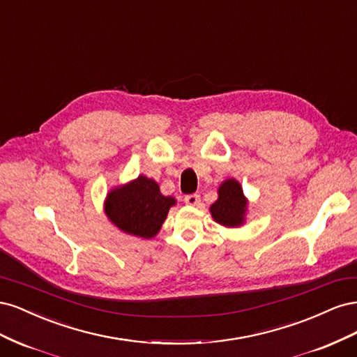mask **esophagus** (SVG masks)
<instances>
[{
  "mask_svg": "<svg viewBox=\"0 0 357 357\" xmlns=\"http://www.w3.org/2000/svg\"><path fill=\"white\" fill-rule=\"evenodd\" d=\"M185 202H186L188 205H199L201 197L198 195V193H190V195H186V197H185Z\"/></svg>",
  "mask_w": 357,
  "mask_h": 357,
  "instance_id": "34e87169",
  "label": "esophagus"
}]
</instances>
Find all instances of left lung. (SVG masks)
<instances>
[{"label": "left lung", "instance_id": "left-lung-1", "mask_svg": "<svg viewBox=\"0 0 357 357\" xmlns=\"http://www.w3.org/2000/svg\"><path fill=\"white\" fill-rule=\"evenodd\" d=\"M218 193V201L210 207L214 222L226 226V228H238L245 220L248 204L241 185L235 178H228L219 186Z\"/></svg>", "mask_w": 357, "mask_h": 357}]
</instances>
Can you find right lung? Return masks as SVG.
<instances>
[{
    "label": "right lung",
    "mask_w": 357,
    "mask_h": 357,
    "mask_svg": "<svg viewBox=\"0 0 357 357\" xmlns=\"http://www.w3.org/2000/svg\"><path fill=\"white\" fill-rule=\"evenodd\" d=\"M172 205L176 199L162 195L155 180L138 176L107 193L104 208L119 229L150 240L160 231Z\"/></svg>",
    "instance_id": "add662e5"
}]
</instances>
